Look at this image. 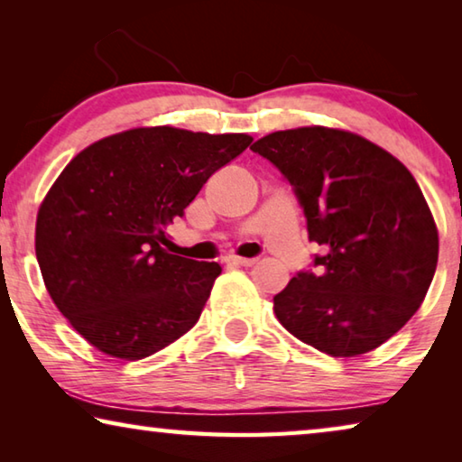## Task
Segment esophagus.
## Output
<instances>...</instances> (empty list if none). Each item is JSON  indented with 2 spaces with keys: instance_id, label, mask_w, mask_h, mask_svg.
I'll return each instance as SVG.
<instances>
[{
  "instance_id": "esophagus-1",
  "label": "esophagus",
  "mask_w": 462,
  "mask_h": 462,
  "mask_svg": "<svg viewBox=\"0 0 462 462\" xmlns=\"http://www.w3.org/2000/svg\"><path fill=\"white\" fill-rule=\"evenodd\" d=\"M226 264H232V267H253V264L259 263V259H242V256H224Z\"/></svg>"
}]
</instances>
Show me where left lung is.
<instances>
[{
    "label": "left lung",
    "mask_w": 462,
    "mask_h": 462,
    "mask_svg": "<svg viewBox=\"0 0 462 462\" xmlns=\"http://www.w3.org/2000/svg\"><path fill=\"white\" fill-rule=\"evenodd\" d=\"M275 167L322 248L273 297L295 338L332 356L381 346L416 314L438 263V230L416 179L344 130L273 132L250 146Z\"/></svg>",
    "instance_id": "obj_1"
}]
</instances>
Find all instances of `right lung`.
Masks as SVG:
<instances>
[{
  "label": "right lung",
  "instance_id": "right-lung-1",
  "mask_svg": "<svg viewBox=\"0 0 462 462\" xmlns=\"http://www.w3.org/2000/svg\"><path fill=\"white\" fill-rule=\"evenodd\" d=\"M246 134L136 128L81 151L36 220V259L54 306L101 353L154 355L191 330L217 263L171 254L167 228Z\"/></svg>",
  "mask_w": 462,
  "mask_h": 462
}]
</instances>
